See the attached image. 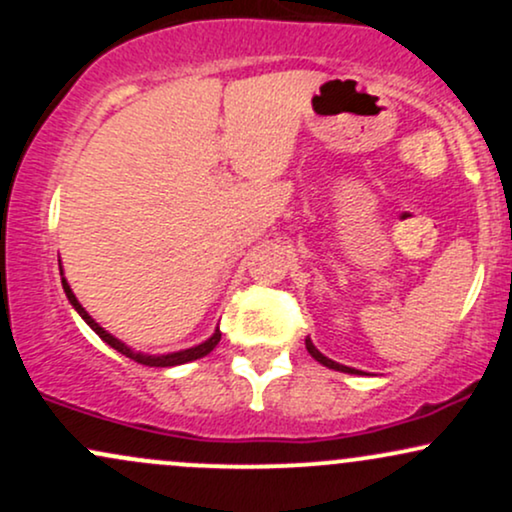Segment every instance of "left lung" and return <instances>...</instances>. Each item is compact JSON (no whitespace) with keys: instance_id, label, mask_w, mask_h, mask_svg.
<instances>
[{"instance_id":"obj_1","label":"left lung","mask_w":512,"mask_h":512,"mask_svg":"<svg viewBox=\"0 0 512 512\" xmlns=\"http://www.w3.org/2000/svg\"><path fill=\"white\" fill-rule=\"evenodd\" d=\"M305 349H308V354L313 356L315 361H320L322 366H327V368H332V370H342V373H358V370H354V368H349V366H342V363H337V361H332V358L322 356L320 351L315 349V344L310 342V339H305Z\"/></svg>"}]
</instances>
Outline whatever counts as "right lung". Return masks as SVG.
Wrapping results in <instances>:
<instances>
[{"label":"right lung","mask_w":512,"mask_h":512,"mask_svg":"<svg viewBox=\"0 0 512 512\" xmlns=\"http://www.w3.org/2000/svg\"><path fill=\"white\" fill-rule=\"evenodd\" d=\"M62 286H64V293H67V298H69V303L74 305L76 308V313H79L81 317H84L86 320V325L91 327L93 332L98 334V337L103 339L105 344H110L113 346L115 351H120L122 356H129L132 358V361H137V363H142V366H156V368H168V366H180V363H187V361H195V358H202V356H207L211 349H214L216 344L221 342V332L216 330L214 334H211V337L207 339V342L204 344H199V346H192V349H185V351H175V354H166V356H146V354H134L132 349H129V346H125L120 342V339H115L113 334H108L103 330L101 325H98L96 320H93L91 315L86 313L84 308H81V303L76 301V296L72 293V289H69V284H67V279H62Z\"/></svg>","instance_id":"add662e5"}]
</instances>
